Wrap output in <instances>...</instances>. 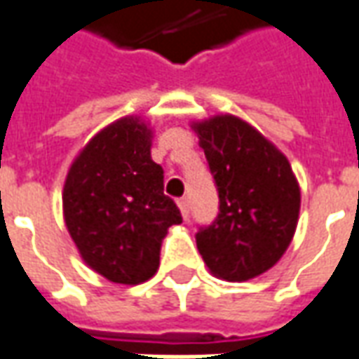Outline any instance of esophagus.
Masks as SVG:
<instances>
[{"label":"esophagus","mask_w":359,"mask_h":359,"mask_svg":"<svg viewBox=\"0 0 359 359\" xmlns=\"http://www.w3.org/2000/svg\"><path fill=\"white\" fill-rule=\"evenodd\" d=\"M177 204H179V208H180V214H182V218H189V214H190L189 198H179V200H177Z\"/></svg>","instance_id":"34e87169"}]
</instances>
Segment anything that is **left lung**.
I'll return each instance as SVG.
<instances>
[{
	"label": "left lung",
	"mask_w": 359,
	"mask_h": 359,
	"mask_svg": "<svg viewBox=\"0 0 359 359\" xmlns=\"http://www.w3.org/2000/svg\"><path fill=\"white\" fill-rule=\"evenodd\" d=\"M218 190V216L198 226L196 245L212 275L248 281L281 259L299 220L291 165L250 123L218 116L194 123Z\"/></svg>",
	"instance_id": "obj_1"
}]
</instances>
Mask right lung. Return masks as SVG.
I'll return each mask as SVG.
<instances>
[{
  "mask_svg": "<svg viewBox=\"0 0 359 359\" xmlns=\"http://www.w3.org/2000/svg\"><path fill=\"white\" fill-rule=\"evenodd\" d=\"M149 137L139 118L102 129L72 163L62 192L65 222L82 259L123 285L155 275L161 241L182 222L163 192V167L151 159Z\"/></svg>",
  "mask_w": 359,
  "mask_h": 359,
  "instance_id": "1",
  "label": "right lung"
}]
</instances>
